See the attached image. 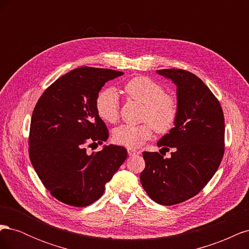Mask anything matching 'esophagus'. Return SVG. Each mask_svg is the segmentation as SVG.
I'll return each instance as SVG.
<instances>
[{"mask_svg": "<svg viewBox=\"0 0 249 249\" xmlns=\"http://www.w3.org/2000/svg\"><path fill=\"white\" fill-rule=\"evenodd\" d=\"M127 154H129V156H136V155H139L140 152H138V150L134 148H127Z\"/></svg>", "mask_w": 249, "mask_h": 249, "instance_id": "1", "label": "esophagus"}]
</instances>
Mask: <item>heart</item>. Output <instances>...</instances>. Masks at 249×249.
I'll use <instances>...</instances> for the list:
<instances>
[{
    "mask_svg": "<svg viewBox=\"0 0 249 249\" xmlns=\"http://www.w3.org/2000/svg\"><path fill=\"white\" fill-rule=\"evenodd\" d=\"M124 91L131 99L144 104L143 119L148 120L155 130L165 133L176 123L178 102L172 95L165 93L164 87L148 77H135L127 81ZM96 112L106 123L114 124L119 117V99L114 88H106L97 94ZM148 123L134 125L122 124L113 131V141L129 148L141 146L153 136V127Z\"/></svg>",
    "mask_w": 249,
    "mask_h": 249,
    "instance_id": "1",
    "label": "heart"
}]
</instances>
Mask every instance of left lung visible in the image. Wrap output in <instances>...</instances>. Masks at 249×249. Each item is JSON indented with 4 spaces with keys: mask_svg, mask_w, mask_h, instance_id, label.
<instances>
[{
    "mask_svg": "<svg viewBox=\"0 0 249 249\" xmlns=\"http://www.w3.org/2000/svg\"><path fill=\"white\" fill-rule=\"evenodd\" d=\"M157 73L177 86L178 116L175 126L158 141L172 147L170 158L144 152L145 168L140 175L143 189L154 201L172 206L195 196L219 167L224 154L222 108L208 86L183 70Z\"/></svg>",
    "mask_w": 249,
    "mask_h": 249,
    "instance_id": "obj_1",
    "label": "left lung"
}]
</instances>
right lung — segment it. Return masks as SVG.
<instances>
[{"mask_svg": "<svg viewBox=\"0 0 249 249\" xmlns=\"http://www.w3.org/2000/svg\"><path fill=\"white\" fill-rule=\"evenodd\" d=\"M123 71L79 67L60 77L42 93L34 108L29 156L44 187L66 205L87 207L99 199L105 185L127 157L124 146L104 145L109 137L96 112V96L105 83Z\"/></svg>", "mask_w": 249, "mask_h": 249, "instance_id": "obj_1", "label": "right lung"}]
</instances>
